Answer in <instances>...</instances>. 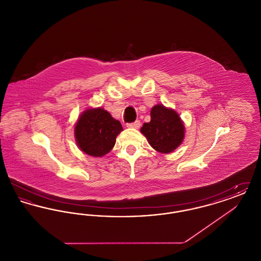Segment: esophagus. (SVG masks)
I'll list each match as a JSON object with an SVG mask.
<instances>
[{"instance_id":"obj_1","label":"esophagus","mask_w":261,"mask_h":261,"mask_svg":"<svg viewBox=\"0 0 261 261\" xmlns=\"http://www.w3.org/2000/svg\"><path fill=\"white\" fill-rule=\"evenodd\" d=\"M140 126H141V123H140L139 120H137L135 122H132V123H128V124H127V127H129V128H135V129L140 128Z\"/></svg>"}]
</instances>
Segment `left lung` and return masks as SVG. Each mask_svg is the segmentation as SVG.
<instances>
[{
	"label": "left lung",
	"instance_id": "1",
	"mask_svg": "<svg viewBox=\"0 0 261 261\" xmlns=\"http://www.w3.org/2000/svg\"><path fill=\"white\" fill-rule=\"evenodd\" d=\"M141 132L151 148L162 153H169L182 144L185 126L174 110L156 105L150 111V121L143 124Z\"/></svg>",
	"mask_w": 261,
	"mask_h": 261
}]
</instances>
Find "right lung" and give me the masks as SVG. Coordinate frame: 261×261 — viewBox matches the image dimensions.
Masks as SVG:
<instances>
[{
    "label": "right lung",
    "instance_id": "add662e5",
    "mask_svg": "<svg viewBox=\"0 0 261 261\" xmlns=\"http://www.w3.org/2000/svg\"><path fill=\"white\" fill-rule=\"evenodd\" d=\"M123 130L121 123L101 108L88 109L80 115L74 128L77 146L91 156H103L115 145Z\"/></svg>",
    "mask_w": 261,
    "mask_h": 261
}]
</instances>
